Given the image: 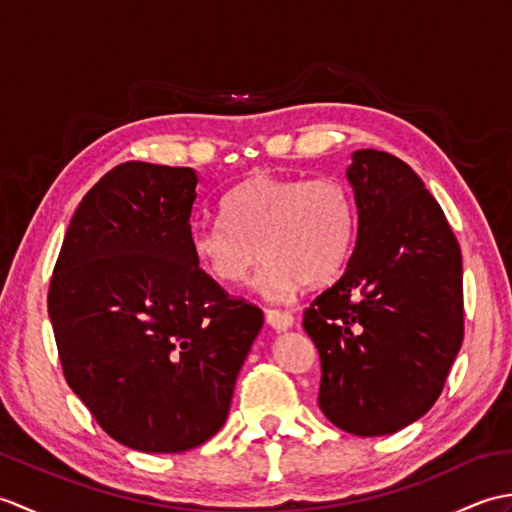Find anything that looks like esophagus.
I'll return each instance as SVG.
<instances>
[{
	"label": "esophagus",
	"instance_id": "1",
	"mask_svg": "<svg viewBox=\"0 0 512 512\" xmlns=\"http://www.w3.org/2000/svg\"><path fill=\"white\" fill-rule=\"evenodd\" d=\"M266 323L270 328H275L277 332H286L292 328L295 323V317L290 312H281V310H266Z\"/></svg>",
	"mask_w": 512,
	"mask_h": 512
}]
</instances>
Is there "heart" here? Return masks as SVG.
<instances>
[{"label":"heart","instance_id":"obj_1","mask_svg":"<svg viewBox=\"0 0 512 512\" xmlns=\"http://www.w3.org/2000/svg\"><path fill=\"white\" fill-rule=\"evenodd\" d=\"M222 215L224 222L191 231L195 262L220 284L237 286L262 255L255 290L268 301H286L303 284H325L352 253L354 206L332 178L255 173L224 195Z\"/></svg>","mask_w":512,"mask_h":512}]
</instances>
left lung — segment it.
I'll return each instance as SVG.
<instances>
[{"label": "left lung", "instance_id": "8db88e82", "mask_svg": "<svg viewBox=\"0 0 512 512\" xmlns=\"http://www.w3.org/2000/svg\"><path fill=\"white\" fill-rule=\"evenodd\" d=\"M345 178L354 250L341 279L303 312V330L321 356L325 418L354 436H387L433 407L460 352L462 255L407 162L358 149Z\"/></svg>", "mask_w": 512, "mask_h": 512}]
</instances>
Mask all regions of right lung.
I'll use <instances>...</instances> for the list:
<instances>
[{
    "label": "right lung",
    "mask_w": 512,
    "mask_h": 512,
    "mask_svg": "<svg viewBox=\"0 0 512 512\" xmlns=\"http://www.w3.org/2000/svg\"><path fill=\"white\" fill-rule=\"evenodd\" d=\"M198 173L123 162L85 193L54 266L48 314L63 374L129 449L180 453L226 422L264 325L191 253Z\"/></svg>",
    "instance_id": "right-lung-1"
}]
</instances>
